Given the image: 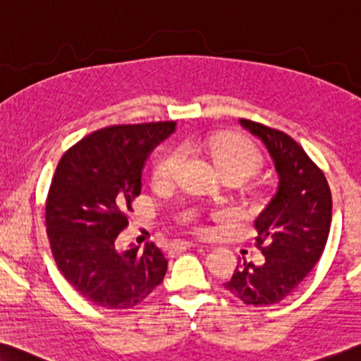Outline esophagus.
Here are the masks:
<instances>
[{
	"label": "esophagus",
	"mask_w": 361,
	"mask_h": 361,
	"mask_svg": "<svg viewBox=\"0 0 361 361\" xmlns=\"http://www.w3.org/2000/svg\"><path fill=\"white\" fill-rule=\"evenodd\" d=\"M196 245H199V243H196V241H181V243L176 244V247L188 249V247H196Z\"/></svg>",
	"instance_id": "esophagus-1"
}]
</instances>
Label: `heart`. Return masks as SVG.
I'll return each instance as SVG.
<instances>
[{
  "label": "heart",
  "mask_w": 361,
  "mask_h": 361,
  "mask_svg": "<svg viewBox=\"0 0 361 361\" xmlns=\"http://www.w3.org/2000/svg\"><path fill=\"white\" fill-rule=\"evenodd\" d=\"M212 162L225 178L245 180L260 167L262 156L247 138L239 135H226L205 142ZM181 151L171 149L157 160L154 176L157 180H170L181 164Z\"/></svg>",
  "instance_id": "b5f03b06"
}]
</instances>
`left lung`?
Segmentation results:
<instances>
[{
	"label": "left lung",
	"instance_id": "1",
	"mask_svg": "<svg viewBox=\"0 0 361 361\" xmlns=\"http://www.w3.org/2000/svg\"><path fill=\"white\" fill-rule=\"evenodd\" d=\"M267 146L278 190L257 216V247L265 263L241 260L225 288L247 305H273L299 288L322 257L329 236L333 199L323 170L289 135L252 120H239Z\"/></svg>",
	"mask_w": 361,
	"mask_h": 361
}]
</instances>
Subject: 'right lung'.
<instances>
[{"label": "right lung", "mask_w": 361, "mask_h": 361, "mask_svg": "<svg viewBox=\"0 0 361 361\" xmlns=\"http://www.w3.org/2000/svg\"><path fill=\"white\" fill-rule=\"evenodd\" d=\"M176 122L112 125L85 136L57 164L47 197V231L54 260L77 293L94 305L140 304L167 273L156 244L116 249L141 194L146 159Z\"/></svg>", "instance_id": "add662e5"}]
</instances>
